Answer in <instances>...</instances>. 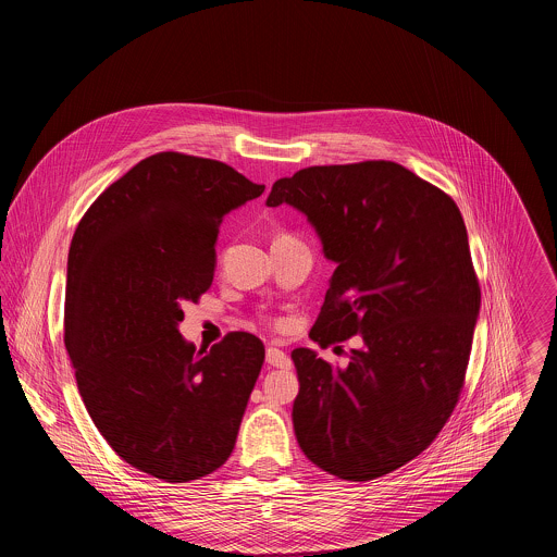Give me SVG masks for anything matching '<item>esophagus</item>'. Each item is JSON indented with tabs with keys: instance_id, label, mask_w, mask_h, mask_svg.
<instances>
[{
	"instance_id": "1",
	"label": "esophagus",
	"mask_w": 557,
	"mask_h": 557,
	"mask_svg": "<svg viewBox=\"0 0 557 557\" xmlns=\"http://www.w3.org/2000/svg\"><path fill=\"white\" fill-rule=\"evenodd\" d=\"M265 362H268L270 367H276V369H289V367H292L289 356H287L285 351L276 349V347H268V349H265Z\"/></svg>"
}]
</instances>
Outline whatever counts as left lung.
I'll return each mask as SVG.
<instances>
[{"label": "left lung", "mask_w": 557, "mask_h": 557, "mask_svg": "<svg viewBox=\"0 0 557 557\" xmlns=\"http://www.w3.org/2000/svg\"><path fill=\"white\" fill-rule=\"evenodd\" d=\"M307 216L336 265L311 338L362 336L345 369L298 347L294 431L323 472L364 482L416 459L450 418L470 360L480 287L457 203L403 164L300 169L265 206Z\"/></svg>", "instance_id": "1"}]
</instances>
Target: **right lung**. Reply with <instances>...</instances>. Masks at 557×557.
Returning a JSON list of instances; mask_svg holds the SVG:
<instances>
[{"mask_svg": "<svg viewBox=\"0 0 557 557\" xmlns=\"http://www.w3.org/2000/svg\"><path fill=\"white\" fill-rule=\"evenodd\" d=\"M263 184L225 162L160 152L85 212L69 250L64 343L100 435L133 468L188 482L234 453L263 343H188L182 307L210 289L219 227Z\"/></svg>", "mask_w": 557, "mask_h": 557, "instance_id": "add662e5", "label": "right lung"}]
</instances>
